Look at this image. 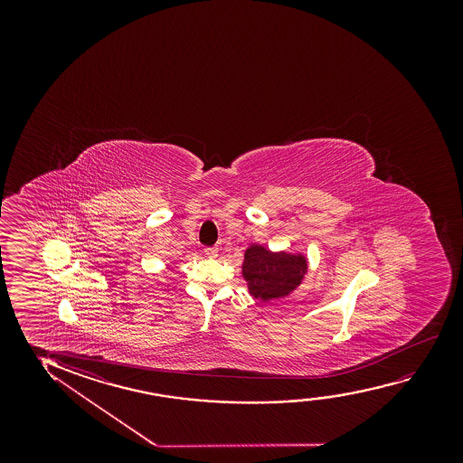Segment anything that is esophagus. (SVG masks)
I'll return each instance as SVG.
<instances>
[{
	"label": "esophagus",
	"mask_w": 463,
	"mask_h": 463,
	"mask_svg": "<svg viewBox=\"0 0 463 463\" xmlns=\"http://www.w3.org/2000/svg\"><path fill=\"white\" fill-rule=\"evenodd\" d=\"M203 253H205V256H209V258H216L218 256V248L207 247L203 250Z\"/></svg>",
	"instance_id": "34e87169"
}]
</instances>
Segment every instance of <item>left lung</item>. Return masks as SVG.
<instances>
[{
    "mask_svg": "<svg viewBox=\"0 0 463 463\" xmlns=\"http://www.w3.org/2000/svg\"><path fill=\"white\" fill-rule=\"evenodd\" d=\"M241 273L247 279L250 294L258 300L269 302L285 298L302 283L307 260L302 254L272 253L260 245H251L245 251Z\"/></svg>",
    "mask_w": 463,
    "mask_h": 463,
    "instance_id": "1",
    "label": "left lung"
}]
</instances>
